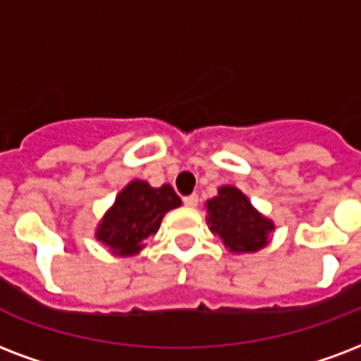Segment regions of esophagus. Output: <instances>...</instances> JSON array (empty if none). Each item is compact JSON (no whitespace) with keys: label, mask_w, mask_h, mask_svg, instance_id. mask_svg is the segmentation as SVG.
<instances>
[{"label":"esophagus","mask_w":361,"mask_h":361,"mask_svg":"<svg viewBox=\"0 0 361 361\" xmlns=\"http://www.w3.org/2000/svg\"><path fill=\"white\" fill-rule=\"evenodd\" d=\"M183 204L189 206V208H195V206L199 204V195H187V197H183Z\"/></svg>","instance_id":"34e87169"}]
</instances>
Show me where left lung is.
<instances>
[{
    "label": "left lung",
    "mask_w": 361,
    "mask_h": 361,
    "mask_svg": "<svg viewBox=\"0 0 361 361\" xmlns=\"http://www.w3.org/2000/svg\"><path fill=\"white\" fill-rule=\"evenodd\" d=\"M206 208L210 229L221 236L231 252H257L274 229L236 187H221L216 199L206 202Z\"/></svg>",
    "instance_id": "1"
}]
</instances>
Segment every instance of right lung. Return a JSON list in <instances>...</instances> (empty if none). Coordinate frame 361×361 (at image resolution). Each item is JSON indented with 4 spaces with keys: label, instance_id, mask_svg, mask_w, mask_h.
Masks as SVG:
<instances>
[{
    "label": "right lung",
    "instance_id": "add662e5",
    "mask_svg": "<svg viewBox=\"0 0 361 361\" xmlns=\"http://www.w3.org/2000/svg\"><path fill=\"white\" fill-rule=\"evenodd\" d=\"M181 204L170 185L153 189L145 181H132L119 192L111 210L98 227V240L119 255L140 252L142 242L155 235L162 216Z\"/></svg>",
    "mask_w": 361,
    "mask_h": 361
}]
</instances>
